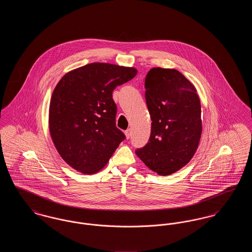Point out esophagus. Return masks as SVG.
Returning <instances> with one entry per match:
<instances>
[{
	"instance_id": "1",
	"label": "esophagus",
	"mask_w": 252,
	"mask_h": 252,
	"mask_svg": "<svg viewBox=\"0 0 252 252\" xmlns=\"http://www.w3.org/2000/svg\"><path fill=\"white\" fill-rule=\"evenodd\" d=\"M125 134H126V139H129V138H130V136H131V129H130V128L126 129V130L125 131Z\"/></svg>"
}]
</instances>
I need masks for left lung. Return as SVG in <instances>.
I'll return each mask as SVG.
<instances>
[{
    "label": "left lung",
    "mask_w": 252,
    "mask_h": 252,
    "mask_svg": "<svg viewBox=\"0 0 252 252\" xmlns=\"http://www.w3.org/2000/svg\"><path fill=\"white\" fill-rule=\"evenodd\" d=\"M144 88L151 134L147 144L135 153L150 170L169 176L184 167L198 147L200 99L194 86L175 69L152 68Z\"/></svg>",
    "instance_id": "obj_1"
}]
</instances>
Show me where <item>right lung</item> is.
<instances>
[{
	"mask_svg": "<svg viewBox=\"0 0 252 252\" xmlns=\"http://www.w3.org/2000/svg\"><path fill=\"white\" fill-rule=\"evenodd\" d=\"M137 69L91 63L67 72L57 84L49 107V130L60 157L86 175L106 166L126 136L116 127L113 90Z\"/></svg>",
	"mask_w": 252,
	"mask_h": 252,
	"instance_id": "add662e5",
	"label": "right lung"
}]
</instances>
